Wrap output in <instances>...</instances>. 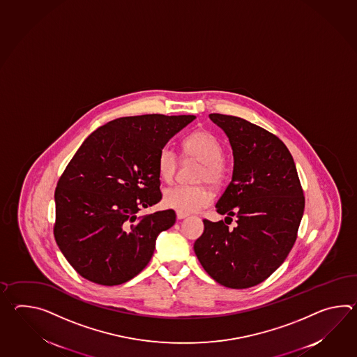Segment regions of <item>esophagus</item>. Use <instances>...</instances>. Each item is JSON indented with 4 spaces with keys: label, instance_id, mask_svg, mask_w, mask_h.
Returning <instances> with one entry per match:
<instances>
[{
    "label": "esophagus",
    "instance_id": "esophagus-1",
    "mask_svg": "<svg viewBox=\"0 0 357 357\" xmlns=\"http://www.w3.org/2000/svg\"><path fill=\"white\" fill-rule=\"evenodd\" d=\"M187 216H190V214H187V213H183V211H176V218H178L179 220H182V219H185Z\"/></svg>",
    "mask_w": 357,
    "mask_h": 357
}]
</instances>
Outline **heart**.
<instances>
[{
  "label": "heart",
  "mask_w": 357,
  "mask_h": 357,
  "mask_svg": "<svg viewBox=\"0 0 357 357\" xmlns=\"http://www.w3.org/2000/svg\"><path fill=\"white\" fill-rule=\"evenodd\" d=\"M183 153L188 159L201 162L198 170V182L219 184L225 174L222 161V146L213 133L196 130L183 141ZM178 158L170 146H164L158 158L160 178L170 182L175 174ZM164 205L183 213H196L211 202V193L205 185H173L164 192Z\"/></svg>",
  "instance_id": "b5f03b06"
}]
</instances>
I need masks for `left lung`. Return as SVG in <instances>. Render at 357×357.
I'll list each match as a JSON object with an SVG mask.
<instances>
[{"instance_id":"1","label":"left lung","mask_w":357,"mask_h":357,"mask_svg":"<svg viewBox=\"0 0 357 357\" xmlns=\"http://www.w3.org/2000/svg\"><path fill=\"white\" fill-rule=\"evenodd\" d=\"M208 118L229 138L234 164L231 182L216 204L225 222L204 220L193 248L219 284L250 288L270 277L294 247L305 208L301 183L277 135L237 116ZM233 218L238 225L231 230L226 224Z\"/></svg>"}]
</instances>
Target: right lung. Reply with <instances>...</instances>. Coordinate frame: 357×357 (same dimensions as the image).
<instances>
[{
	"label": "right lung",
	"mask_w": 357,
	"mask_h": 357,
	"mask_svg": "<svg viewBox=\"0 0 357 357\" xmlns=\"http://www.w3.org/2000/svg\"><path fill=\"white\" fill-rule=\"evenodd\" d=\"M195 115L127 116L96 129L55 190L56 243L75 271L102 285L126 283L150 262L173 210L138 216L161 199L159 152Z\"/></svg>",
	"instance_id": "obj_1"
}]
</instances>
